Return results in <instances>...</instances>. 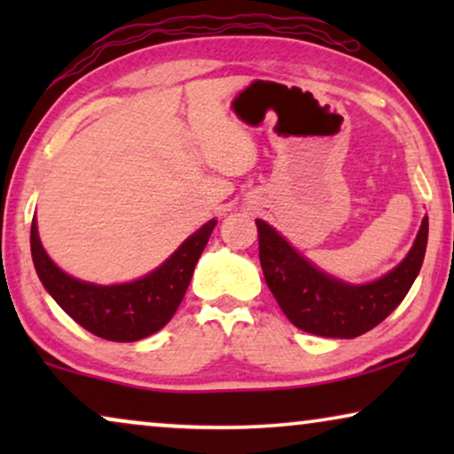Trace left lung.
<instances>
[{
    "label": "left lung",
    "mask_w": 454,
    "mask_h": 454,
    "mask_svg": "<svg viewBox=\"0 0 454 454\" xmlns=\"http://www.w3.org/2000/svg\"><path fill=\"white\" fill-rule=\"evenodd\" d=\"M258 227V256L266 285L285 316L301 331L353 339L380 325L418 277L427 246V216L405 260L374 283L347 285L314 269L264 221Z\"/></svg>",
    "instance_id": "left-lung-1"
}]
</instances>
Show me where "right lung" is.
<instances>
[{"instance_id":"add662e5","label":"right lung","mask_w":454,"mask_h":454,"mask_svg":"<svg viewBox=\"0 0 454 454\" xmlns=\"http://www.w3.org/2000/svg\"><path fill=\"white\" fill-rule=\"evenodd\" d=\"M215 225L213 219L198 229L151 275L111 287L82 283L59 270L43 250L35 221L30 227V252L41 283L70 318L97 337L132 343L160 331L173 318Z\"/></svg>"}]
</instances>
